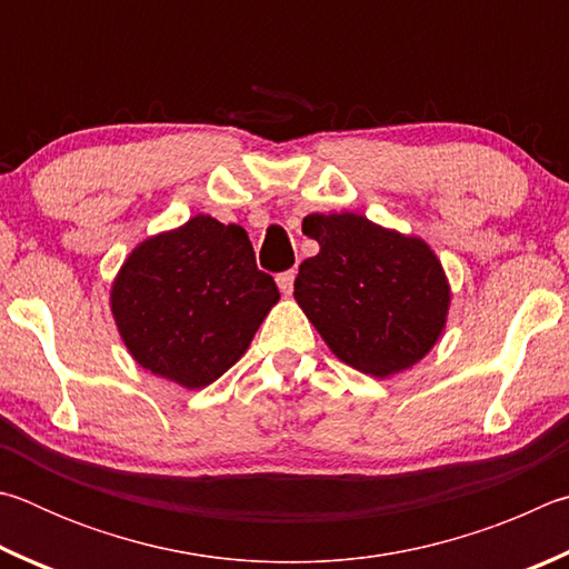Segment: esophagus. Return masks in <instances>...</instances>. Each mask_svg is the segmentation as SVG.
<instances>
[{"instance_id":"esophagus-1","label":"esophagus","mask_w":569,"mask_h":569,"mask_svg":"<svg viewBox=\"0 0 569 569\" xmlns=\"http://www.w3.org/2000/svg\"><path fill=\"white\" fill-rule=\"evenodd\" d=\"M295 269H287V272H279L277 274V287L282 290V295H292V287H295Z\"/></svg>"}]
</instances>
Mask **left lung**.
I'll use <instances>...</instances> for the list:
<instances>
[{"mask_svg":"<svg viewBox=\"0 0 569 569\" xmlns=\"http://www.w3.org/2000/svg\"><path fill=\"white\" fill-rule=\"evenodd\" d=\"M320 242L295 279V300L345 365L372 377L410 370L440 340L450 284L430 244L355 212L310 214Z\"/></svg>","mask_w":569,"mask_h":569,"instance_id":"8db88e82","label":"left lung"}]
</instances>
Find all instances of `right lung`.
Wrapping results in <instances>:
<instances>
[{
    "mask_svg": "<svg viewBox=\"0 0 569 569\" xmlns=\"http://www.w3.org/2000/svg\"><path fill=\"white\" fill-rule=\"evenodd\" d=\"M277 300L244 229L197 214L132 249L109 305L137 365L199 390L247 352Z\"/></svg>",
    "mask_w": 569,
    "mask_h": 569,
    "instance_id": "obj_1",
    "label": "right lung"
}]
</instances>
